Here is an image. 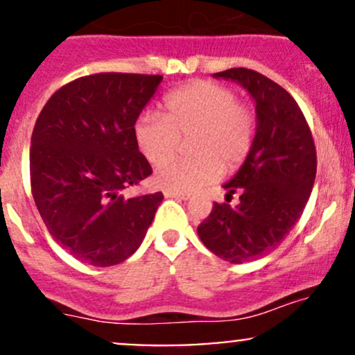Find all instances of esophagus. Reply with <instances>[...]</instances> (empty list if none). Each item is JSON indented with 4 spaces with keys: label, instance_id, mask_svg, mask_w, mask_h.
Listing matches in <instances>:
<instances>
[{
    "label": "esophagus",
    "instance_id": "esophagus-1",
    "mask_svg": "<svg viewBox=\"0 0 355 355\" xmlns=\"http://www.w3.org/2000/svg\"><path fill=\"white\" fill-rule=\"evenodd\" d=\"M164 196H166V198H175L180 200L191 198V194H187V192H180V191H164Z\"/></svg>",
    "mask_w": 355,
    "mask_h": 355
}]
</instances>
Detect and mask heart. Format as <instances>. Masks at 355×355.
<instances>
[{
	"instance_id": "1",
	"label": "heart",
	"mask_w": 355,
	"mask_h": 355,
	"mask_svg": "<svg viewBox=\"0 0 355 355\" xmlns=\"http://www.w3.org/2000/svg\"><path fill=\"white\" fill-rule=\"evenodd\" d=\"M164 113L146 111L134 125V139L153 164L169 159L182 138L193 137L185 160L161 164L155 180L166 191L191 192L211 184L221 171L237 170L256 137V114L227 85L196 80L164 96Z\"/></svg>"
}]
</instances>
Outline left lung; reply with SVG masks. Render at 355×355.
Masks as SVG:
<instances>
[{
  "mask_svg": "<svg viewBox=\"0 0 355 355\" xmlns=\"http://www.w3.org/2000/svg\"><path fill=\"white\" fill-rule=\"evenodd\" d=\"M232 78L256 103V137L249 156L223 187L241 202H214L198 227L202 244L221 259L241 264L282 244L302 214L316 178V146L306 116L282 85L250 68H230Z\"/></svg>",
  "mask_w": 355,
  "mask_h": 355,
  "instance_id": "8db88e82",
  "label": "left lung"
}]
</instances>
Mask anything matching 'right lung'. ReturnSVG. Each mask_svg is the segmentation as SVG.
Here are the masks:
<instances>
[{
  "label": "right lung",
  "mask_w": 355,
  "mask_h": 355,
  "mask_svg": "<svg viewBox=\"0 0 355 355\" xmlns=\"http://www.w3.org/2000/svg\"><path fill=\"white\" fill-rule=\"evenodd\" d=\"M161 75H85L60 87L35 120L31 189L51 237L92 266H113L135 252L163 200L161 192L121 191L153 173L134 125Z\"/></svg>",
  "instance_id": "obj_1"
}]
</instances>
